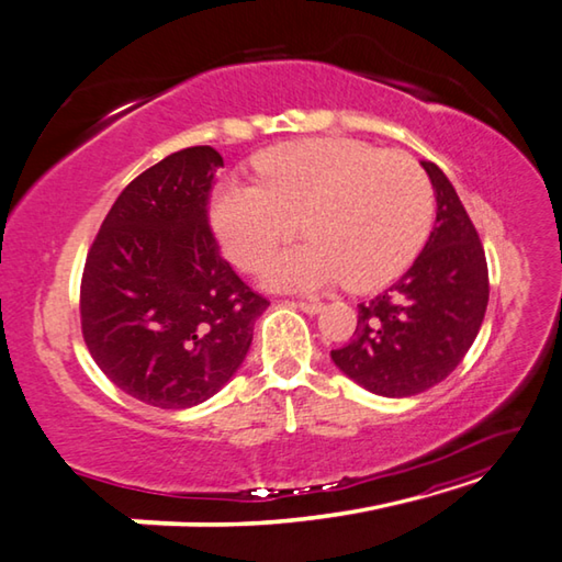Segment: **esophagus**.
<instances>
[{"label":"esophagus","mask_w":562,"mask_h":562,"mask_svg":"<svg viewBox=\"0 0 562 562\" xmlns=\"http://www.w3.org/2000/svg\"><path fill=\"white\" fill-rule=\"evenodd\" d=\"M292 306H296V310H302L304 314H318V312L324 310V304L316 302V300H310V302H292Z\"/></svg>","instance_id":"1"}]
</instances>
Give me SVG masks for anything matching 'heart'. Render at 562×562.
<instances>
[{
	"instance_id": "heart-1",
	"label": "heart",
	"mask_w": 562,
	"mask_h": 562,
	"mask_svg": "<svg viewBox=\"0 0 562 562\" xmlns=\"http://www.w3.org/2000/svg\"><path fill=\"white\" fill-rule=\"evenodd\" d=\"M256 175L258 182L218 184L212 224L231 260L258 268L302 218L310 238L268 262L270 288H378L409 266L431 226V184L400 150L353 138L292 140L260 156Z\"/></svg>"
}]
</instances>
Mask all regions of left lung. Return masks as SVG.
<instances>
[{"instance_id":"1","label":"left lung","mask_w":562,"mask_h":562,"mask_svg":"<svg viewBox=\"0 0 562 562\" xmlns=\"http://www.w3.org/2000/svg\"><path fill=\"white\" fill-rule=\"evenodd\" d=\"M436 194V224L402 278L358 304V326L331 350L338 370L382 397H412L453 372L477 338L490 302L485 248L456 187L422 160Z\"/></svg>"}]
</instances>
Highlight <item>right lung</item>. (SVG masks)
I'll return each instance as SVG.
<instances>
[{"label":"right lung","mask_w":562,"mask_h":562,"mask_svg":"<svg viewBox=\"0 0 562 562\" xmlns=\"http://www.w3.org/2000/svg\"><path fill=\"white\" fill-rule=\"evenodd\" d=\"M212 146L172 153L116 196L87 252L80 316L94 362L160 409L202 404L246 360L268 300L222 258L209 192Z\"/></svg>","instance_id":"add662e5"}]
</instances>
